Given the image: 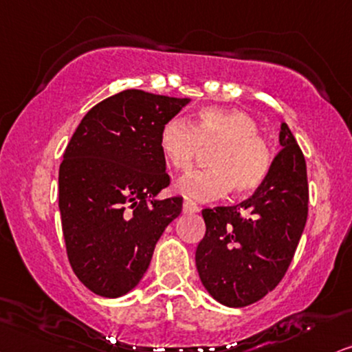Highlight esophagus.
<instances>
[{
  "label": "esophagus",
  "mask_w": 352,
  "mask_h": 352,
  "mask_svg": "<svg viewBox=\"0 0 352 352\" xmlns=\"http://www.w3.org/2000/svg\"><path fill=\"white\" fill-rule=\"evenodd\" d=\"M199 208L197 203L190 201V199H185L184 201V212H198Z\"/></svg>",
  "instance_id": "esophagus-1"
}]
</instances>
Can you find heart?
<instances>
[{
	"label": "heart",
	"instance_id": "obj_1",
	"mask_svg": "<svg viewBox=\"0 0 352 352\" xmlns=\"http://www.w3.org/2000/svg\"><path fill=\"white\" fill-rule=\"evenodd\" d=\"M250 113L229 107H204L193 122L168 120L159 135V148L167 166L188 172L201 149H212L209 170L193 172L177 184V190L191 199H214L232 190L248 195L270 173L273 153L260 135Z\"/></svg>",
	"mask_w": 352,
	"mask_h": 352
}]
</instances>
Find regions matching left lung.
<instances>
[{"instance_id": "1", "label": "left lung", "mask_w": 352, "mask_h": 352, "mask_svg": "<svg viewBox=\"0 0 352 352\" xmlns=\"http://www.w3.org/2000/svg\"><path fill=\"white\" fill-rule=\"evenodd\" d=\"M281 151L263 184L235 206L203 209L206 234L197 248V270L212 299L245 307L278 286L304 232L309 186L304 154L281 122Z\"/></svg>"}]
</instances>
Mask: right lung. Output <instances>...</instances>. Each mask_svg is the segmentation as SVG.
I'll return each instance as SVG.
<instances>
[{
  "instance_id": "obj_1",
  "label": "right lung",
  "mask_w": 352,
  "mask_h": 352,
  "mask_svg": "<svg viewBox=\"0 0 352 352\" xmlns=\"http://www.w3.org/2000/svg\"><path fill=\"white\" fill-rule=\"evenodd\" d=\"M191 99L128 89L92 107L66 146L58 173L60 214L71 268L102 297L133 291L155 243L182 212L159 148L162 126Z\"/></svg>"
}]
</instances>
